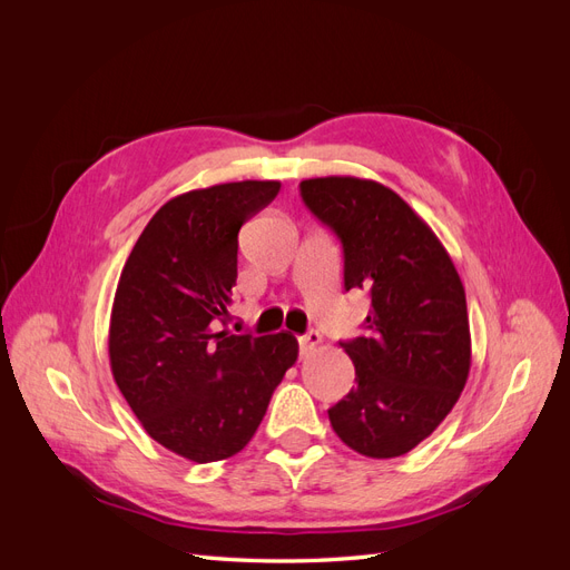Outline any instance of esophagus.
Segmentation results:
<instances>
[{"mask_svg":"<svg viewBox=\"0 0 570 570\" xmlns=\"http://www.w3.org/2000/svg\"><path fill=\"white\" fill-rule=\"evenodd\" d=\"M321 342H323V337H321L318 331H308L306 335L299 337V354H302V356H308V354H312V352L318 347Z\"/></svg>","mask_w":570,"mask_h":570,"instance_id":"1","label":"esophagus"}]
</instances>
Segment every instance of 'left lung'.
Listing matches in <instances>:
<instances>
[{"instance_id":"8db88e82","label":"left lung","mask_w":570,"mask_h":570,"mask_svg":"<svg viewBox=\"0 0 570 570\" xmlns=\"http://www.w3.org/2000/svg\"><path fill=\"white\" fill-rule=\"evenodd\" d=\"M299 193L344 256V289H366V335L340 342L356 387L327 409L337 438L371 459L411 452L456 404L471 368L465 292L450 254L375 180L312 178Z\"/></svg>"}]
</instances>
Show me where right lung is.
Returning <instances> with one entry per match:
<instances>
[{"mask_svg":"<svg viewBox=\"0 0 570 570\" xmlns=\"http://www.w3.org/2000/svg\"><path fill=\"white\" fill-rule=\"evenodd\" d=\"M278 189V180H243L174 197L120 273L109 325L114 381L149 438L189 461L245 450L297 361L289 333L216 331L237 281V233Z\"/></svg>","mask_w":570,"mask_h":570,"instance_id":"obj_1","label":"right lung"}]
</instances>
